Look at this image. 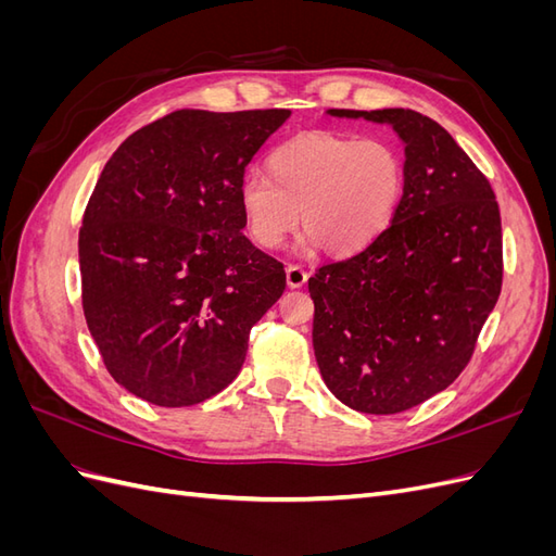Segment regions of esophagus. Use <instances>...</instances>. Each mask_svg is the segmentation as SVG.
Here are the masks:
<instances>
[{"mask_svg": "<svg viewBox=\"0 0 556 556\" xmlns=\"http://www.w3.org/2000/svg\"><path fill=\"white\" fill-rule=\"evenodd\" d=\"M285 276H288V285H290L292 290L304 288L306 280H308L306 268H301V266H296V264H288V268H285Z\"/></svg>", "mask_w": 556, "mask_h": 556, "instance_id": "obj_1", "label": "esophagus"}]
</instances>
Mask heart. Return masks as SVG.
<instances>
[{"label":"heart","instance_id":"1","mask_svg":"<svg viewBox=\"0 0 556 556\" xmlns=\"http://www.w3.org/2000/svg\"><path fill=\"white\" fill-rule=\"evenodd\" d=\"M266 176H248L239 204L252 241L274 250L299 225L304 248L355 255L392 223L406 185L399 150L339 134H301L266 160Z\"/></svg>","mask_w":556,"mask_h":556}]
</instances>
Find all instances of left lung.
Here are the masks:
<instances>
[{
	"instance_id": "left-lung-1",
	"label": "left lung",
	"mask_w": 556,
	"mask_h": 556,
	"mask_svg": "<svg viewBox=\"0 0 556 556\" xmlns=\"http://www.w3.org/2000/svg\"><path fill=\"white\" fill-rule=\"evenodd\" d=\"M327 113L390 125L406 146L392 225L308 280L313 350L329 392L352 410L394 415L443 392L473 355L501 294V213L490 180L431 117Z\"/></svg>"
}]
</instances>
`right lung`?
Here are the masks:
<instances>
[{
  "label": "right lung",
  "mask_w": 556,
  "mask_h": 556,
  "mask_svg": "<svg viewBox=\"0 0 556 556\" xmlns=\"http://www.w3.org/2000/svg\"><path fill=\"white\" fill-rule=\"evenodd\" d=\"M288 109H182L134 131L99 176L78 233L83 313L113 380L182 408L239 376L248 336L285 292L252 245L245 166Z\"/></svg>",
  "instance_id": "right-lung-1"
}]
</instances>
